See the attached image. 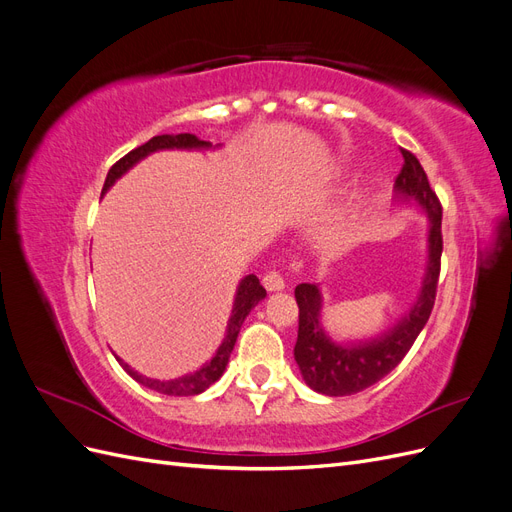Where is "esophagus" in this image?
Here are the masks:
<instances>
[{"label": "esophagus", "mask_w": 512, "mask_h": 512, "mask_svg": "<svg viewBox=\"0 0 512 512\" xmlns=\"http://www.w3.org/2000/svg\"><path fill=\"white\" fill-rule=\"evenodd\" d=\"M262 286H265L269 292H280V290H284L286 282L280 273L269 271L265 277H262Z\"/></svg>", "instance_id": "obj_1"}]
</instances>
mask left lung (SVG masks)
<instances>
[{"label": "left lung", "mask_w": 512, "mask_h": 512, "mask_svg": "<svg viewBox=\"0 0 512 512\" xmlns=\"http://www.w3.org/2000/svg\"><path fill=\"white\" fill-rule=\"evenodd\" d=\"M404 153V168L395 181V203L418 207L427 215V262L416 301L393 327L365 337L335 342L322 324V290L318 284H299L294 297L299 305V337L294 361L309 389L344 397L354 395L382 380L412 348L414 339L429 320L436 301L440 256H442V207L431 190L425 170L410 151Z\"/></svg>", "instance_id": "left-lung-1"}]
</instances>
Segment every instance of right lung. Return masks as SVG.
Masks as SVG:
<instances>
[{"instance_id":"add662e5","label":"right lung","mask_w":512,"mask_h":512,"mask_svg":"<svg viewBox=\"0 0 512 512\" xmlns=\"http://www.w3.org/2000/svg\"><path fill=\"white\" fill-rule=\"evenodd\" d=\"M222 145H211L209 141H200L198 136L194 134H162V136H153L149 141L141 147L132 149L128 156H123L111 170H108L106 181H104V188H102V196L113 188L115 181L121 179L123 175L128 173L130 168H134L138 162L145 160L147 156L156 151H168V149H185V151H207V149H218ZM267 297V290L260 286L258 277L254 273L245 275L243 280L237 286L235 292V301H232V309H230V318L226 324V333L220 348L215 350V354L211 359L200 365L192 374H185L173 380H158V378H147L143 374H138L134 367H130L126 361L119 359L115 354V359L119 361V365L128 371V376H132L138 384L147 386V389L162 393V395H173V397H188V395H198L207 391L213 382H218L222 378V374L226 371L228 359H230V352L235 348L237 342V335L241 331V324L247 318V314L252 312V309Z\"/></svg>"}]
</instances>
